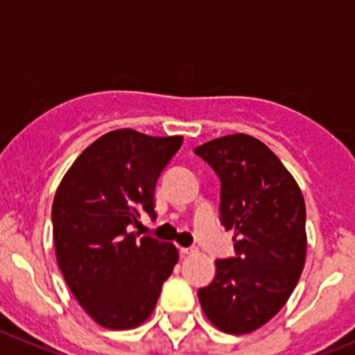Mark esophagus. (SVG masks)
<instances>
[{
    "instance_id": "1",
    "label": "esophagus",
    "mask_w": 355,
    "mask_h": 355,
    "mask_svg": "<svg viewBox=\"0 0 355 355\" xmlns=\"http://www.w3.org/2000/svg\"><path fill=\"white\" fill-rule=\"evenodd\" d=\"M180 252L184 254V256H191V254H196L198 248L196 247H182Z\"/></svg>"
}]
</instances>
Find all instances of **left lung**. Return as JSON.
I'll return each mask as SVG.
<instances>
[{"label": "left lung", "mask_w": 355, "mask_h": 355, "mask_svg": "<svg viewBox=\"0 0 355 355\" xmlns=\"http://www.w3.org/2000/svg\"><path fill=\"white\" fill-rule=\"evenodd\" d=\"M223 182L220 218L234 231L236 257L217 259L201 308L223 333L247 334L270 322L293 294L306 261L301 189L261 140L236 132L196 147Z\"/></svg>", "instance_id": "obj_1"}]
</instances>
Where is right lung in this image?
I'll list each match as a JSON object with an SVG mask.
<instances>
[{"label": "right lung", "mask_w": 355, "mask_h": 355, "mask_svg": "<svg viewBox=\"0 0 355 355\" xmlns=\"http://www.w3.org/2000/svg\"><path fill=\"white\" fill-rule=\"evenodd\" d=\"M182 141L115 129L75 159L55 191L58 266L85 313L107 329L144 324L178 263L173 243L138 238L129 224L144 210L155 215V182Z\"/></svg>", "instance_id": "1"}]
</instances>
